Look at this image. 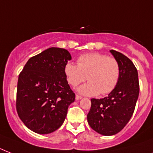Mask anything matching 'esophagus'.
<instances>
[{"label":"esophagus","instance_id":"34e87169","mask_svg":"<svg viewBox=\"0 0 153 153\" xmlns=\"http://www.w3.org/2000/svg\"><path fill=\"white\" fill-rule=\"evenodd\" d=\"M75 99H76L77 101L80 100V99H82V97L81 96L78 95V94H76V96H75Z\"/></svg>","mask_w":153,"mask_h":153}]
</instances>
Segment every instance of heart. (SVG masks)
Instances as JSON below:
<instances>
[{
	"label": "heart",
	"mask_w": 153,
	"mask_h": 153,
	"mask_svg": "<svg viewBox=\"0 0 153 153\" xmlns=\"http://www.w3.org/2000/svg\"><path fill=\"white\" fill-rule=\"evenodd\" d=\"M67 82L76 86L87 79L88 82L79 86L82 94L94 96L108 94L118 83L121 68L115 58L98 52L86 53L78 58L77 65L67 62L64 67Z\"/></svg>",
	"instance_id": "b5f03b06"
}]
</instances>
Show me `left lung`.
I'll return each instance as SVG.
<instances>
[{
    "label": "left lung",
    "mask_w": 153,
    "mask_h": 153,
    "mask_svg": "<svg viewBox=\"0 0 153 153\" xmlns=\"http://www.w3.org/2000/svg\"><path fill=\"white\" fill-rule=\"evenodd\" d=\"M119 62L121 74L114 91L101 99H91L87 121L91 128L104 136L119 133L130 120L140 91L137 70L128 57L110 50Z\"/></svg>",
    "instance_id": "obj_1"
}]
</instances>
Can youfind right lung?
Returning <instances> with one entry per match:
<instances>
[{"label":"right lung","instance_id":"1","mask_svg":"<svg viewBox=\"0 0 153 153\" xmlns=\"http://www.w3.org/2000/svg\"><path fill=\"white\" fill-rule=\"evenodd\" d=\"M71 55L63 48H50L30 58L18 78L16 111L35 133L48 134L62 126L75 94L64 67Z\"/></svg>","mask_w":153,"mask_h":153}]
</instances>
